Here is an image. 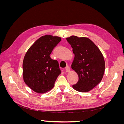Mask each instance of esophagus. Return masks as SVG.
<instances>
[{"label": "esophagus", "mask_w": 124, "mask_h": 124, "mask_svg": "<svg viewBox=\"0 0 124 124\" xmlns=\"http://www.w3.org/2000/svg\"><path fill=\"white\" fill-rule=\"evenodd\" d=\"M65 69H66V72H69V71H70V67H69V66H67V67H66Z\"/></svg>", "instance_id": "1"}]
</instances>
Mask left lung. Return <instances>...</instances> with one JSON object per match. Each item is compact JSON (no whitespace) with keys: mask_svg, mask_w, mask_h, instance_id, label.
<instances>
[{"mask_svg":"<svg viewBox=\"0 0 124 124\" xmlns=\"http://www.w3.org/2000/svg\"><path fill=\"white\" fill-rule=\"evenodd\" d=\"M67 40L74 54L71 68L78 77L77 84L72 87L80 92H89L102 80L105 70L103 56L95 44L87 38L72 36Z\"/></svg>","mask_w":124,"mask_h":124,"instance_id":"1","label":"left lung"}]
</instances>
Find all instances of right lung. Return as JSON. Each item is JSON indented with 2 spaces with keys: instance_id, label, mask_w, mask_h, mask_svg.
<instances>
[{
  "instance_id": "1",
  "label": "right lung",
  "mask_w": 124,
  "mask_h": 124,
  "mask_svg": "<svg viewBox=\"0 0 124 124\" xmlns=\"http://www.w3.org/2000/svg\"><path fill=\"white\" fill-rule=\"evenodd\" d=\"M61 41L58 37L44 36L26 52L23 62L24 81L36 93H43L50 91L61 73L58 62L50 56Z\"/></svg>"
}]
</instances>
